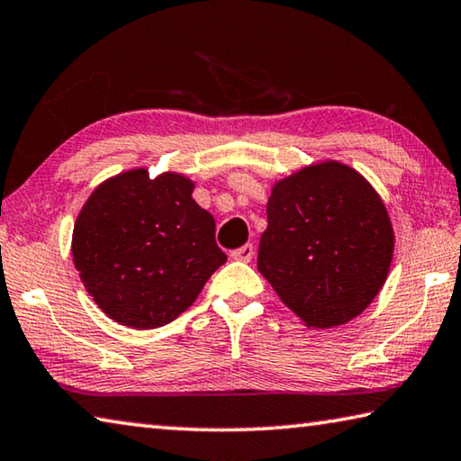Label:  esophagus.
Masks as SVG:
<instances>
[{
  "mask_svg": "<svg viewBox=\"0 0 461 461\" xmlns=\"http://www.w3.org/2000/svg\"><path fill=\"white\" fill-rule=\"evenodd\" d=\"M231 258L240 262H249L254 258V246L252 244L241 246L240 249H236V252H231Z\"/></svg>",
  "mask_w": 461,
  "mask_h": 461,
  "instance_id": "1",
  "label": "esophagus"
}]
</instances>
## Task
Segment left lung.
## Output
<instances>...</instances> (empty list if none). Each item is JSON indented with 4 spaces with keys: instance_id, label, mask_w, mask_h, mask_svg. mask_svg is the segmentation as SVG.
Here are the masks:
<instances>
[{
    "instance_id": "1",
    "label": "left lung",
    "mask_w": 461,
    "mask_h": 461,
    "mask_svg": "<svg viewBox=\"0 0 461 461\" xmlns=\"http://www.w3.org/2000/svg\"><path fill=\"white\" fill-rule=\"evenodd\" d=\"M258 270L307 327L352 321L384 286L394 230L384 201L338 160L303 167L272 185Z\"/></svg>"
}]
</instances>
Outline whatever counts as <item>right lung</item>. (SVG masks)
I'll return each mask as SVG.
<instances>
[{
    "label": "right lung",
    "mask_w": 461,
    "mask_h": 461,
    "mask_svg": "<svg viewBox=\"0 0 461 461\" xmlns=\"http://www.w3.org/2000/svg\"><path fill=\"white\" fill-rule=\"evenodd\" d=\"M178 173L138 167L109 176L73 228V264L95 305L115 323L154 330L173 321L225 264L213 215Z\"/></svg>",
    "instance_id": "add662e5"
}]
</instances>
